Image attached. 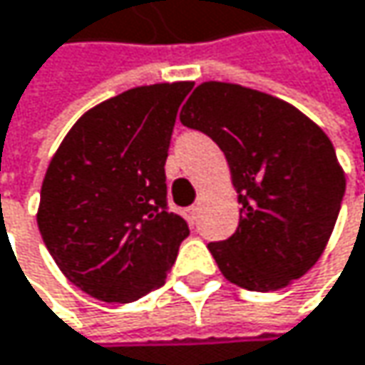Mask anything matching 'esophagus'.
Returning a JSON list of instances; mask_svg holds the SVG:
<instances>
[{
  "mask_svg": "<svg viewBox=\"0 0 365 365\" xmlns=\"http://www.w3.org/2000/svg\"><path fill=\"white\" fill-rule=\"evenodd\" d=\"M198 213H200V205H192V207H187L185 211H183V217L190 221V223H196V219H198Z\"/></svg>",
  "mask_w": 365,
  "mask_h": 365,
  "instance_id": "esophagus-1",
  "label": "esophagus"
}]
</instances>
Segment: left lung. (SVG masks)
Returning a JSON list of instances; mask_svg holds the SVG:
<instances>
[{
    "label": "left lung",
    "instance_id": "1",
    "mask_svg": "<svg viewBox=\"0 0 365 365\" xmlns=\"http://www.w3.org/2000/svg\"><path fill=\"white\" fill-rule=\"evenodd\" d=\"M223 150L240 221L209 242L221 274L255 290H280L307 274L326 247L345 175L328 135L294 106L242 85H198L180 115Z\"/></svg>",
    "mask_w": 365,
    "mask_h": 365
}]
</instances>
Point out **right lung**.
Listing matches in <instances>:
<instances>
[{
	"instance_id": "obj_1",
	"label": "right lung",
	"mask_w": 365,
	"mask_h": 365,
	"mask_svg": "<svg viewBox=\"0 0 365 365\" xmlns=\"http://www.w3.org/2000/svg\"><path fill=\"white\" fill-rule=\"evenodd\" d=\"M192 87L118 93L85 113L51 158L39 232L62 274L93 299L131 303L163 286L190 234L169 211L165 163Z\"/></svg>"
}]
</instances>
